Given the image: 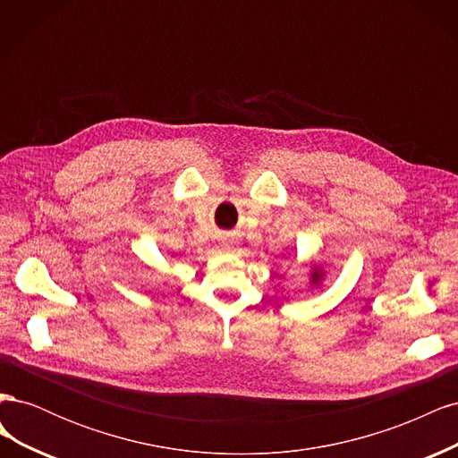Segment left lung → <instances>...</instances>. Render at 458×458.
Here are the masks:
<instances>
[{
  "label": "left lung",
  "mask_w": 458,
  "mask_h": 458,
  "mask_svg": "<svg viewBox=\"0 0 458 458\" xmlns=\"http://www.w3.org/2000/svg\"><path fill=\"white\" fill-rule=\"evenodd\" d=\"M321 276H323V271H321V269H313V273H311V283L317 284L318 281H321Z\"/></svg>",
  "instance_id": "8db88e82"
}]
</instances>
